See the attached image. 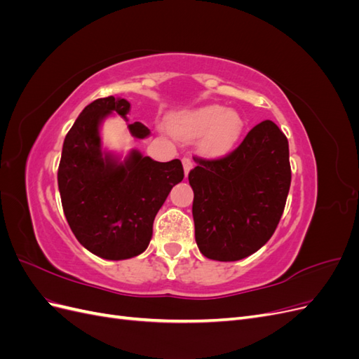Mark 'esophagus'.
<instances>
[{"label": "esophagus", "mask_w": 359, "mask_h": 359, "mask_svg": "<svg viewBox=\"0 0 359 359\" xmlns=\"http://www.w3.org/2000/svg\"><path fill=\"white\" fill-rule=\"evenodd\" d=\"M182 166H184V172H186V175H189V172L193 168V161L190 157H184L182 158Z\"/></svg>", "instance_id": "esophagus-1"}]
</instances>
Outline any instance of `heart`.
<instances>
[{
  "instance_id": "b5f03b06",
  "label": "heart",
  "mask_w": 359,
  "mask_h": 359,
  "mask_svg": "<svg viewBox=\"0 0 359 359\" xmlns=\"http://www.w3.org/2000/svg\"><path fill=\"white\" fill-rule=\"evenodd\" d=\"M243 118L235 111L211 104L199 109L173 115L169 119L170 132L181 139L202 137L206 156L220 157L229 153L243 132Z\"/></svg>"
}]
</instances>
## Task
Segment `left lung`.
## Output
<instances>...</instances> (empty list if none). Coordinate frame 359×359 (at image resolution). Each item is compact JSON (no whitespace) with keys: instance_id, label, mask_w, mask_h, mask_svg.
<instances>
[{"instance_id":"8db88e82","label":"left lung","mask_w":359,"mask_h":359,"mask_svg":"<svg viewBox=\"0 0 359 359\" xmlns=\"http://www.w3.org/2000/svg\"><path fill=\"white\" fill-rule=\"evenodd\" d=\"M196 163L189 182L201 253L220 262L253 255L273 236L285 210L292 178L287 137L266 119L232 153Z\"/></svg>"}]
</instances>
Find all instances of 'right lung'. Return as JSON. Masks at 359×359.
<instances>
[{
    "instance_id": "right-lung-1",
    "label": "right lung",
    "mask_w": 359,
    "mask_h": 359,
    "mask_svg": "<svg viewBox=\"0 0 359 359\" xmlns=\"http://www.w3.org/2000/svg\"><path fill=\"white\" fill-rule=\"evenodd\" d=\"M130 103L114 95L90 103L64 139L58 189L72 232L95 256L123 260L144 253L169 191L184 178L178 158L166 163L133 149L124 161L102 151L100 124L112 112L127 119ZM135 137L149 135L128 124Z\"/></svg>"
}]
</instances>
